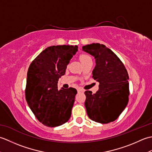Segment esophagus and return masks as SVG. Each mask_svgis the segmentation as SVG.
Segmentation results:
<instances>
[{
  "label": "esophagus",
  "instance_id": "1",
  "mask_svg": "<svg viewBox=\"0 0 152 152\" xmlns=\"http://www.w3.org/2000/svg\"><path fill=\"white\" fill-rule=\"evenodd\" d=\"M77 91H78V93H83V92H84V90L82 89H78V90H77Z\"/></svg>",
  "mask_w": 152,
  "mask_h": 152
}]
</instances>
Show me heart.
Segmentation results:
<instances>
[{
	"instance_id": "b5f03b06",
	"label": "heart",
	"mask_w": 152,
	"mask_h": 152,
	"mask_svg": "<svg viewBox=\"0 0 152 152\" xmlns=\"http://www.w3.org/2000/svg\"><path fill=\"white\" fill-rule=\"evenodd\" d=\"M80 60L82 62V63L83 64V63L87 62V61L91 60V59L89 56H88V55L82 54V55H80Z\"/></svg>"
}]
</instances>
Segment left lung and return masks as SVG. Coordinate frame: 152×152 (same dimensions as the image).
<instances>
[{
  "instance_id": "1",
  "label": "left lung",
  "mask_w": 152,
  "mask_h": 152,
  "mask_svg": "<svg viewBox=\"0 0 152 152\" xmlns=\"http://www.w3.org/2000/svg\"><path fill=\"white\" fill-rule=\"evenodd\" d=\"M93 56L96 65L93 78L99 83L94 94L86 91L85 106L89 118L101 124L115 121L127 105L129 95V76L124 64L104 45L93 43L82 47Z\"/></svg>"
}]
</instances>
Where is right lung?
<instances>
[{
	"label": "right lung",
	"mask_w": 152,
	"mask_h": 152,
	"mask_svg": "<svg viewBox=\"0 0 152 152\" xmlns=\"http://www.w3.org/2000/svg\"><path fill=\"white\" fill-rule=\"evenodd\" d=\"M77 46H52L43 50L30 64L25 96L27 104L38 121L55 127L69 121L76 89L59 90L58 80L78 51Z\"/></svg>",
	"instance_id": "right-lung-1"
}]
</instances>
